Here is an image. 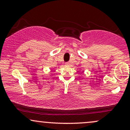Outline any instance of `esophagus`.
Returning a JSON list of instances; mask_svg holds the SVG:
<instances>
[{
  "instance_id": "34e87169",
  "label": "esophagus",
  "mask_w": 130,
  "mask_h": 130,
  "mask_svg": "<svg viewBox=\"0 0 130 130\" xmlns=\"http://www.w3.org/2000/svg\"><path fill=\"white\" fill-rule=\"evenodd\" d=\"M65 65H66V66H69V65H70V64L69 62H67V63H65Z\"/></svg>"
}]
</instances>
